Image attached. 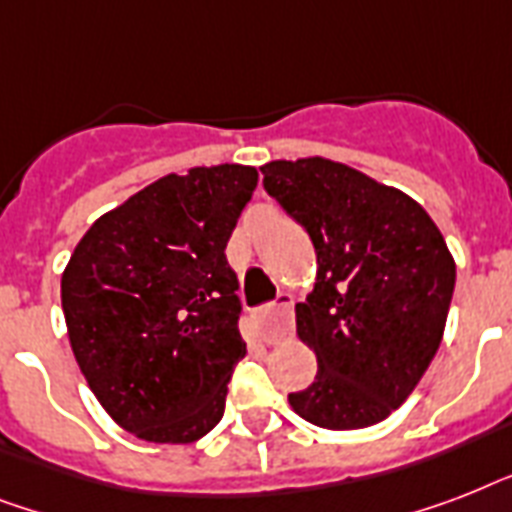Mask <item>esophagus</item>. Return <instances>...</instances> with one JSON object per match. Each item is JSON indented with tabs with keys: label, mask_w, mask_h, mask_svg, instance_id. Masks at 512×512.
Instances as JSON below:
<instances>
[{
	"label": "esophagus",
	"mask_w": 512,
	"mask_h": 512,
	"mask_svg": "<svg viewBox=\"0 0 512 512\" xmlns=\"http://www.w3.org/2000/svg\"><path fill=\"white\" fill-rule=\"evenodd\" d=\"M292 295L281 292L279 303L265 305L263 311L257 313V327H260V337L265 342H279L292 332Z\"/></svg>",
	"instance_id": "esophagus-1"
}]
</instances>
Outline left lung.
Returning <instances> with one entry per match:
<instances>
[{
    "label": "left lung",
    "instance_id": "8db88e82",
    "mask_svg": "<svg viewBox=\"0 0 512 512\" xmlns=\"http://www.w3.org/2000/svg\"><path fill=\"white\" fill-rule=\"evenodd\" d=\"M260 172L316 249V284L295 313L319 372L289 404L319 428H369L404 404L436 356L452 252L417 201L348 164L311 156Z\"/></svg>",
    "mask_w": 512,
    "mask_h": 512
}]
</instances>
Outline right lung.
I'll use <instances>...</instances> for the list:
<instances>
[{
  "mask_svg": "<svg viewBox=\"0 0 512 512\" xmlns=\"http://www.w3.org/2000/svg\"><path fill=\"white\" fill-rule=\"evenodd\" d=\"M255 167L164 175L106 212L60 279L68 340L116 425L154 444H191L215 428L239 335V279L225 260Z\"/></svg>",
  "mask_w": 512,
  "mask_h": 512,
  "instance_id": "add662e5",
  "label": "right lung"
}]
</instances>
